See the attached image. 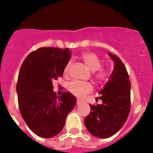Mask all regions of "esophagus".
I'll return each mask as SVG.
<instances>
[{"label":"esophagus","instance_id":"esophagus-1","mask_svg":"<svg viewBox=\"0 0 153 153\" xmlns=\"http://www.w3.org/2000/svg\"><path fill=\"white\" fill-rule=\"evenodd\" d=\"M81 102H82V101L79 100H76V105H79Z\"/></svg>","mask_w":153,"mask_h":153}]
</instances>
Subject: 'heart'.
<instances>
[{
    "mask_svg": "<svg viewBox=\"0 0 153 153\" xmlns=\"http://www.w3.org/2000/svg\"><path fill=\"white\" fill-rule=\"evenodd\" d=\"M81 59L83 61L86 67L92 71V72H96L93 74V76L95 79L96 82L99 83H106L109 79V72L104 69H100L101 67V60L97 54L93 53H86L81 56ZM71 66V61H69L67 63L66 67L63 70L64 75H67L69 72L70 67ZM67 90L70 93L75 97L82 98L86 94L90 93L93 90L91 84L88 83H82L76 80H73L67 85Z\"/></svg>",
    "mask_w": 153,
    "mask_h": 153,
    "instance_id": "1",
    "label": "heart"
}]
</instances>
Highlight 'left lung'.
<instances>
[{
    "label": "left lung",
    "instance_id": "8db88e82",
    "mask_svg": "<svg viewBox=\"0 0 153 153\" xmlns=\"http://www.w3.org/2000/svg\"><path fill=\"white\" fill-rule=\"evenodd\" d=\"M109 55L115 66L110 79L100 91L102 103L90 104V113L84 120L87 130L98 138L116 134L126 121L131 107V83L126 69L120 58Z\"/></svg>",
    "mask_w": 153,
    "mask_h": 153
}]
</instances>
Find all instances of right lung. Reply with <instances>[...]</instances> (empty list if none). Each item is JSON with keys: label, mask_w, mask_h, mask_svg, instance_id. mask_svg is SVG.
Listing matches in <instances>:
<instances>
[{"label": "right lung", "mask_w": 153, "mask_h": 153, "mask_svg": "<svg viewBox=\"0 0 153 153\" xmlns=\"http://www.w3.org/2000/svg\"><path fill=\"white\" fill-rule=\"evenodd\" d=\"M71 56L69 48L41 47L23 62L17 83L18 106L30 129L40 137L61 132L76 98L70 92L56 97L53 82L61 77Z\"/></svg>", "instance_id": "obj_1"}]
</instances>
